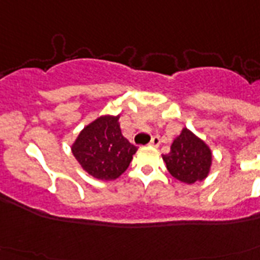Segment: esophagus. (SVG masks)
<instances>
[{
	"mask_svg": "<svg viewBox=\"0 0 260 260\" xmlns=\"http://www.w3.org/2000/svg\"><path fill=\"white\" fill-rule=\"evenodd\" d=\"M159 144H160V139H159L158 136H154V138L151 139L150 146H152V147H159Z\"/></svg>",
	"mask_w": 260,
	"mask_h": 260,
	"instance_id": "obj_1",
	"label": "esophagus"
}]
</instances>
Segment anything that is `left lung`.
Masks as SVG:
<instances>
[{
    "label": "left lung",
    "mask_w": 260,
    "mask_h": 260,
    "mask_svg": "<svg viewBox=\"0 0 260 260\" xmlns=\"http://www.w3.org/2000/svg\"><path fill=\"white\" fill-rule=\"evenodd\" d=\"M169 173L175 179L191 185L204 181L210 173L213 154L201 138L187 128L173 140L170 152L162 155Z\"/></svg>",
    "instance_id": "8db88e82"
}]
</instances>
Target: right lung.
Listing matches in <instances>:
<instances>
[{"label": "right lung", "mask_w": 260, "mask_h": 260, "mask_svg": "<svg viewBox=\"0 0 260 260\" xmlns=\"http://www.w3.org/2000/svg\"><path fill=\"white\" fill-rule=\"evenodd\" d=\"M118 120L120 116H100L71 144V152L81 167L95 179H117L138 151V147L122 136Z\"/></svg>", "instance_id": "1"}]
</instances>
